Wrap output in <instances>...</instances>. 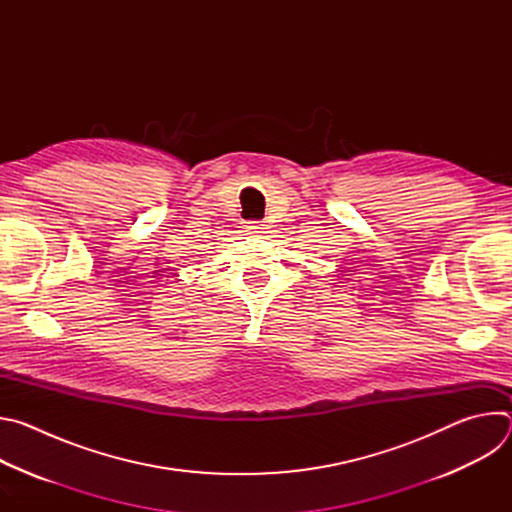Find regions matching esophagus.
<instances>
[{"label": "esophagus", "mask_w": 512, "mask_h": 512, "mask_svg": "<svg viewBox=\"0 0 512 512\" xmlns=\"http://www.w3.org/2000/svg\"><path fill=\"white\" fill-rule=\"evenodd\" d=\"M245 227H247V231L253 233V235H263L265 229H267V225H265L263 221H249Z\"/></svg>", "instance_id": "obj_1"}]
</instances>
